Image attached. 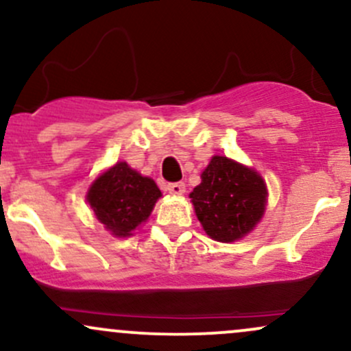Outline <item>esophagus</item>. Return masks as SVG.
<instances>
[{"label":"esophagus","mask_w":351,"mask_h":351,"mask_svg":"<svg viewBox=\"0 0 351 351\" xmlns=\"http://www.w3.org/2000/svg\"><path fill=\"white\" fill-rule=\"evenodd\" d=\"M167 189L171 195H183L184 193V183L183 181H176V183H168Z\"/></svg>","instance_id":"1"}]
</instances>
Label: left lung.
Segmentation results:
<instances>
[{"label": "left lung", "instance_id": "8db88e82", "mask_svg": "<svg viewBox=\"0 0 351 351\" xmlns=\"http://www.w3.org/2000/svg\"><path fill=\"white\" fill-rule=\"evenodd\" d=\"M265 196V183L256 171L226 156H213L189 198L208 236L232 243L259 223Z\"/></svg>", "mask_w": 351, "mask_h": 351}]
</instances>
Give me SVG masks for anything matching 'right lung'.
I'll list each match as a JSON object with an SVG mask.
<instances>
[{"label":"right lung","mask_w":351,"mask_h":351,"mask_svg":"<svg viewBox=\"0 0 351 351\" xmlns=\"http://www.w3.org/2000/svg\"><path fill=\"white\" fill-rule=\"evenodd\" d=\"M160 196L155 181L120 162L94 181L87 201L112 234L125 237L147 221Z\"/></svg>","instance_id":"obj_1"}]
</instances>
